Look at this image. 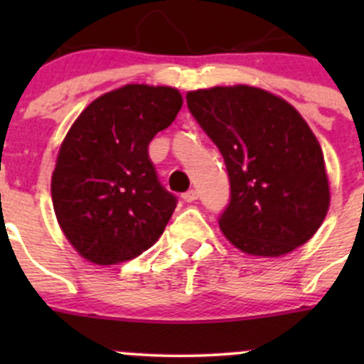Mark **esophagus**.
<instances>
[{
	"label": "esophagus",
	"instance_id": "34e87169",
	"mask_svg": "<svg viewBox=\"0 0 364 364\" xmlns=\"http://www.w3.org/2000/svg\"><path fill=\"white\" fill-rule=\"evenodd\" d=\"M197 197H199V193L196 190H188V192L183 193V200L185 203H193V200H197Z\"/></svg>",
	"mask_w": 364,
	"mask_h": 364
}]
</instances>
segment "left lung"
I'll list each match as a JSON object with an SVG mask.
<instances>
[{"label": "left lung", "instance_id": "obj_1", "mask_svg": "<svg viewBox=\"0 0 364 364\" xmlns=\"http://www.w3.org/2000/svg\"><path fill=\"white\" fill-rule=\"evenodd\" d=\"M186 104L222 153L230 200L223 236L241 252L280 257L306 243L329 209L321 144L284 98L259 87L190 91Z\"/></svg>", "mask_w": 364, "mask_h": 364}]
</instances>
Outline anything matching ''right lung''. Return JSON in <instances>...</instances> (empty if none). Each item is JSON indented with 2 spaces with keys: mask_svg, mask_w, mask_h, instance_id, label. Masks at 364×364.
<instances>
[{
  "mask_svg": "<svg viewBox=\"0 0 364 364\" xmlns=\"http://www.w3.org/2000/svg\"><path fill=\"white\" fill-rule=\"evenodd\" d=\"M181 105L174 87L127 84L91 102L68 130L53 205L70 245L90 262H124L159 241L178 199L160 185L148 146Z\"/></svg>",
  "mask_w": 364,
  "mask_h": 364,
  "instance_id": "right-lung-1",
  "label": "right lung"
}]
</instances>
